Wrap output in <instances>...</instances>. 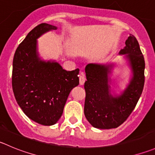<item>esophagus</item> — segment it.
<instances>
[{
    "label": "esophagus",
    "instance_id": "1",
    "mask_svg": "<svg viewBox=\"0 0 155 155\" xmlns=\"http://www.w3.org/2000/svg\"><path fill=\"white\" fill-rule=\"evenodd\" d=\"M85 82V75H84L83 73H81L80 75H79V84L81 85H84Z\"/></svg>",
    "mask_w": 155,
    "mask_h": 155
}]
</instances>
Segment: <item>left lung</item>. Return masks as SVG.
<instances>
[{"label": "left lung", "instance_id": "left-lung-1", "mask_svg": "<svg viewBox=\"0 0 155 155\" xmlns=\"http://www.w3.org/2000/svg\"><path fill=\"white\" fill-rule=\"evenodd\" d=\"M126 45L119 52L130 63L133 76L120 95L110 93L109 74L114 65L88 64L85 67L84 114L92 127L109 130L117 128L127 120L140 97L145 83V60L139 42L130 34Z\"/></svg>", "mask_w": 155, "mask_h": 155}]
</instances>
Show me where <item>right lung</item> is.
I'll return each instance as SVG.
<instances>
[{
  "instance_id": "obj_1",
  "label": "right lung",
  "mask_w": 155,
  "mask_h": 155,
  "mask_svg": "<svg viewBox=\"0 0 155 155\" xmlns=\"http://www.w3.org/2000/svg\"><path fill=\"white\" fill-rule=\"evenodd\" d=\"M55 29L47 23L35 27L18 46L13 61L12 87L16 102L29 119L44 126L59 120L70 92L79 83V69L67 71L58 62L38 57L37 39Z\"/></svg>"
}]
</instances>
